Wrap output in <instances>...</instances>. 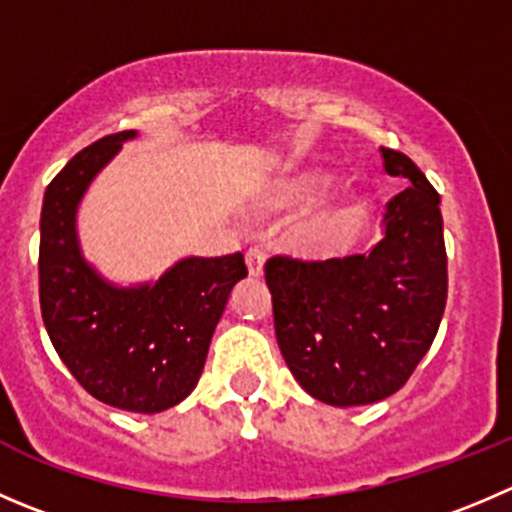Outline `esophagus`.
Here are the masks:
<instances>
[{"label": "esophagus", "mask_w": 512, "mask_h": 512, "mask_svg": "<svg viewBox=\"0 0 512 512\" xmlns=\"http://www.w3.org/2000/svg\"><path fill=\"white\" fill-rule=\"evenodd\" d=\"M245 262H247V270H250V275L260 277L262 267H265V252H262L260 247H250L245 255Z\"/></svg>", "instance_id": "1"}]
</instances>
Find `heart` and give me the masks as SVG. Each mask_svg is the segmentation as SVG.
I'll return each mask as SVG.
<instances>
[{
	"instance_id": "1",
	"label": "heart",
	"mask_w": 512,
	"mask_h": 512,
	"mask_svg": "<svg viewBox=\"0 0 512 512\" xmlns=\"http://www.w3.org/2000/svg\"><path fill=\"white\" fill-rule=\"evenodd\" d=\"M332 185L330 172L322 170H292L277 177L265 195L260 197V207L272 215L302 210L312 205L327 187ZM362 215V200L357 192L342 190L332 200L322 202L315 212L305 217L295 227V242L305 252H327L340 247L352 230L357 227Z\"/></svg>"
}]
</instances>
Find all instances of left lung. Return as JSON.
I'll return each instance as SVG.
<instances>
[{
  "instance_id": "1",
  "label": "left lung",
  "mask_w": 512,
  "mask_h": 512,
  "mask_svg": "<svg viewBox=\"0 0 512 512\" xmlns=\"http://www.w3.org/2000/svg\"><path fill=\"white\" fill-rule=\"evenodd\" d=\"M408 190L388 202L370 255L265 262L275 335L302 390L352 408L403 388L433 345L448 300L440 195L403 152L380 147Z\"/></svg>"
}]
</instances>
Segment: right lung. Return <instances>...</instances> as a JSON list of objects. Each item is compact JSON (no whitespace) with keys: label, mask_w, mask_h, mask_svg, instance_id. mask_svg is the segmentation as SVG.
Segmentation results:
<instances>
[{"label":"right lung","mask_w":512,"mask_h":512,"mask_svg":"<svg viewBox=\"0 0 512 512\" xmlns=\"http://www.w3.org/2000/svg\"><path fill=\"white\" fill-rule=\"evenodd\" d=\"M135 130L84 147L44 192L39 305L54 350L92 398L162 413L195 390L230 292L247 277L240 252L185 257L155 285L117 287L82 257L77 207L97 172Z\"/></svg>","instance_id":"right-lung-1"}]
</instances>
